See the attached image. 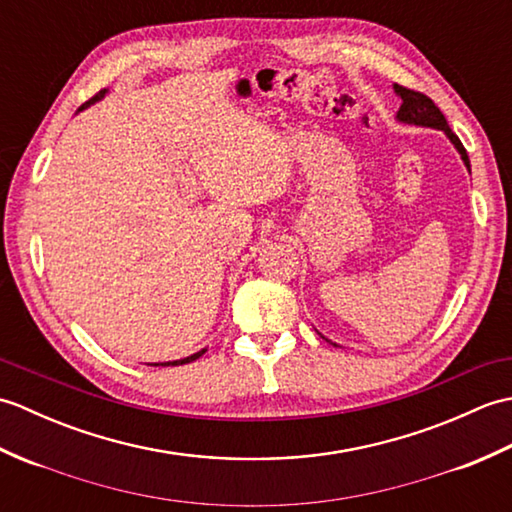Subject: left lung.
<instances>
[{
    "label": "left lung",
    "mask_w": 512,
    "mask_h": 512,
    "mask_svg": "<svg viewBox=\"0 0 512 512\" xmlns=\"http://www.w3.org/2000/svg\"><path fill=\"white\" fill-rule=\"evenodd\" d=\"M394 92H396L398 99L402 101L400 103V110L396 112V121L398 123H405V125L440 129V132L447 134V138L451 140V145L458 149V154H460V158L464 162V167L469 169V173H471V162H469V156H466V149L462 147L460 138L451 132L447 118H444V114L438 110V105L433 103L429 96L402 88V85H398V83H394ZM319 336H321V339H325L321 332H319ZM325 341H328V339H325ZM328 343H332V341H328ZM332 345L339 347L336 343H332Z\"/></svg>",
    "instance_id": "1"
}]
</instances>
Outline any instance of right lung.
Wrapping results in <instances>:
<instances>
[{
  "label": "right lung",
  "mask_w": 512,
  "mask_h": 512,
  "mask_svg": "<svg viewBox=\"0 0 512 512\" xmlns=\"http://www.w3.org/2000/svg\"><path fill=\"white\" fill-rule=\"evenodd\" d=\"M105 94H107V90H103V92H99V94H96L92 101H88V103H85V105H81V107H79V112H83V110H85V107H90L92 103H96V101H101ZM204 352H206V347H204V350H200V352H195V354L187 356V358H180V361H167V363H147V365H156V367H158V365H162V367H167V365H184V363H191V361H195V358H200V356H202Z\"/></svg>",
  "instance_id": "obj_1"
}]
</instances>
